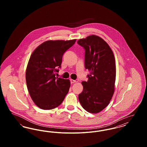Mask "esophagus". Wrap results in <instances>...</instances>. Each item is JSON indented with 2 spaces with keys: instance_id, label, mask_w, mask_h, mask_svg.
<instances>
[{
  "instance_id": "obj_1",
  "label": "esophagus",
  "mask_w": 147,
  "mask_h": 147,
  "mask_svg": "<svg viewBox=\"0 0 147 147\" xmlns=\"http://www.w3.org/2000/svg\"><path fill=\"white\" fill-rule=\"evenodd\" d=\"M70 82H71V83H77V82H78V80H73V79H70Z\"/></svg>"
}]
</instances>
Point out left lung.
I'll return each mask as SVG.
<instances>
[{"label": "left lung", "mask_w": 147, "mask_h": 147, "mask_svg": "<svg viewBox=\"0 0 147 147\" xmlns=\"http://www.w3.org/2000/svg\"><path fill=\"white\" fill-rule=\"evenodd\" d=\"M77 42L85 49V68L90 71L88 80L82 82L83 90L79 100L86 111L98 113L109 104L114 93L115 57L109 45L98 36L90 35Z\"/></svg>", "instance_id": "obj_1"}]
</instances>
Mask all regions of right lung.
Here are the masks:
<instances>
[{"mask_svg": "<svg viewBox=\"0 0 147 147\" xmlns=\"http://www.w3.org/2000/svg\"><path fill=\"white\" fill-rule=\"evenodd\" d=\"M76 41L49 40L42 43L30 56L26 70L30 95L38 107L52 110L61 105L70 88V81L56 77L64 53Z\"/></svg>", "mask_w": 147, "mask_h": 147, "instance_id": "obj_1", "label": "right lung"}]
</instances>
